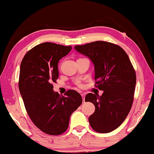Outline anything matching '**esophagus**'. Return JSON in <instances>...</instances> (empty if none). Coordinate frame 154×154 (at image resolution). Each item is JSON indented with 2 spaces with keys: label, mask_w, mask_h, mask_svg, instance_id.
I'll return each instance as SVG.
<instances>
[{
  "label": "esophagus",
  "mask_w": 154,
  "mask_h": 154,
  "mask_svg": "<svg viewBox=\"0 0 154 154\" xmlns=\"http://www.w3.org/2000/svg\"><path fill=\"white\" fill-rule=\"evenodd\" d=\"M82 98H83V102H84L85 101V94H84V93H82Z\"/></svg>",
  "instance_id": "34e87169"
}]
</instances>
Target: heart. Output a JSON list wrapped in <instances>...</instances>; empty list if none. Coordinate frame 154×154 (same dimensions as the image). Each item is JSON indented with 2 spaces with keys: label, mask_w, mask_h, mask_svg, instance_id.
<instances>
[{
  "label": "heart",
  "mask_w": 154,
  "mask_h": 154,
  "mask_svg": "<svg viewBox=\"0 0 154 154\" xmlns=\"http://www.w3.org/2000/svg\"><path fill=\"white\" fill-rule=\"evenodd\" d=\"M76 85H77V86L78 88H81V89H82V88H83L85 87V85L83 84V82H82V81H80V80L77 81V82H76Z\"/></svg>",
  "instance_id": "obj_1"
}]
</instances>
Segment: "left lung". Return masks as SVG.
<instances>
[{
	"label": "left lung",
	"instance_id": "left-lung-1",
	"mask_svg": "<svg viewBox=\"0 0 154 154\" xmlns=\"http://www.w3.org/2000/svg\"><path fill=\"white\" fill-rule=\"evenodd\" d=\"M75 49L92 60L95 87L103 91L100 97L92 93L85 96V102L95 106L90 124L96 132L108 133L123 123L131 109L137 81L134 67L126 51L112 43L98 41Z\"/></svg>",
	"mask_w": 154,
	"mask_h": 154
}]
</instances>
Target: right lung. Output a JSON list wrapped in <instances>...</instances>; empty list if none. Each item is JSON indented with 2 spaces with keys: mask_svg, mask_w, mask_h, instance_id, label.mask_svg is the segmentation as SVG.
<instances>
[{
  "mask_svg": "<svg viewBox=\"0 0 154 154\" xmlns=\"http://www.w3.org/2000/svg\"><path fill=\"white\" fill-rule=\"evenodd\" d=\"M71 46L43 43L28 51L20 64L19 90L28 116L46 134L60 135L69 127L71 114L82 105V97L69 90L65 96L53 90L59 72L58 64Z\"/></svg>",
  "mask_w": 154,
  "mask_h": 154,
  "instance_id": "right-lung-1",
  "label": "right lung"
}]
</instances>
